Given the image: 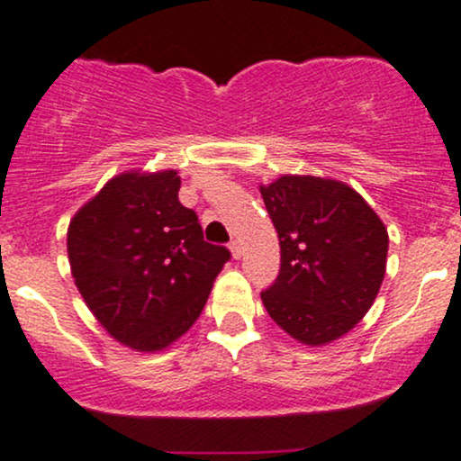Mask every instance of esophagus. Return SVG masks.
Segmentation results:
<instances>
[{
  "label": "esophagus",
  "instance_id": "34e87169",
  "mask_svg": "<svg viewBox=\"0 0 461 461\" xmlns=\"http://www.w3.org/2000/svg\"><path fill=\"white\" fill-rule=\"evenodd\" d=\"M230 251H231V256H234L236 260H238V258L242 256V245H240V242H238V240H231V242H230Z\"/></svg>",
  "mask_w": 461,
  "mask_h": 461
}]
</instances>
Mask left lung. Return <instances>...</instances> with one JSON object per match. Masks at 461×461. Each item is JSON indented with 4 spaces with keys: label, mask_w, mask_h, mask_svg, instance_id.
<instances>
[{
    "label": "left lung",
    "mask_w": 461,
    "mask_h": 461,
    "mask_svg": "<svg viewBox=\"0 0 461 461\" xmlns=\"http://www.w3.org/2000/svg\"><path fill=\"white\" fill-rule=\"evenodd\" d=\"M260 193L282 251L277 279L262 293L264 308L301 345H330L377 299L388 230L362 194L338 179L282 176Z\"/></svg>",
    "instance_id": "left-lung-1"
}]
</instances>
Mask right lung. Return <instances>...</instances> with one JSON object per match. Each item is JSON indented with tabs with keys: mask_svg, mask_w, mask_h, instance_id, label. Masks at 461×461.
<instances>
[{
	"mask_svg": "<svg viewBox=\"0 0 461 461\" xmlns=\"http://www.w3.org/2000/svg\"><path fill=\"white\" fill-rule=\"evenodd\" d=\"M177 171L114 176L68 223L71 275L88 310L121 345L153 353L199 319L225 247L203 240L179 203Z\"/></svg>",
	"mask_w": 461,
	"mask_h": 461,
	"instance_id": "obj_1",
	"label": "right lung"
}]
</instances>
